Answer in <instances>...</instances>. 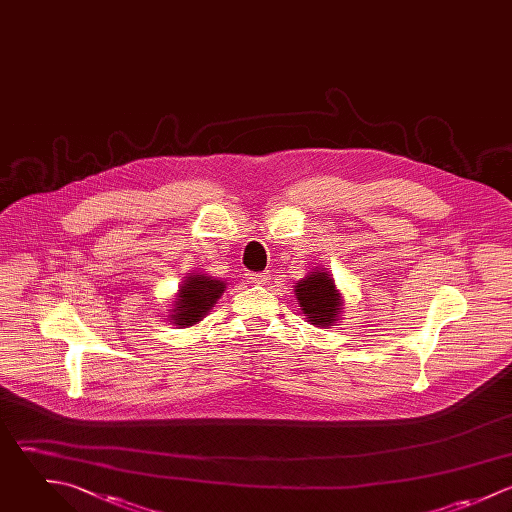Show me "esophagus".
<instances>
[{
  "mask_svg": "<svg viewBox=\"0 0 512 512\" xmlns=\"http://www.w3.org/2000/svg\"><path fill=\"white\" fill-rule=\"evenodd\" d=\"M247 279L255 285H265V283H269L271 277H269V273H247Z\"/></svg>",
  "mask_w": 512,
  "mask_h": 512,
  "instance_id": "34e87169",
  "label": "esophagus"
}]
</instances>
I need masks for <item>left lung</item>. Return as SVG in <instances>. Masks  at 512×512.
Wrapping results in <instances>:
<instances>
[{"mask_svg": "<svg viewBox=\"0 0 512 512\" xmlns=\"http://www.w3.org/2000/svg\"><path fill=\"white\" fill-rule=\"evenodd\" d=\"M295 297L303 317L321 329L339 323L343 315V295L327 269H313L305 279L295 283Z\"/></svg>", "mask_w": 512, "mask_h": 512, "instance_id": "1", "label": "left lung"}]
</instances>
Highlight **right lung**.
<instances>
[{"mask_svg":"<svg viewBox=\"0 0 512 512\" xmlns=\"http://www.w3.org/2000/svg\"><path fill=\"white\" fill-rule=\"evenodd\" d=\"M225 289L227 283L221 279L207 273H189L175 293L169 321L179 329L197 325L215 307Z\"/></svg>","mask_w":512,"mask_h":512,"instance_id":"obj_1","label":"right lung"}]
</instances>
